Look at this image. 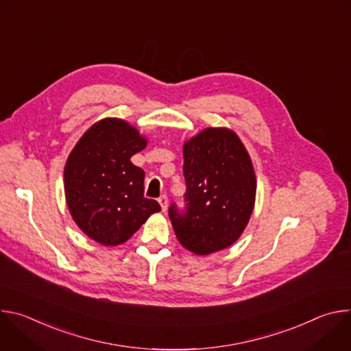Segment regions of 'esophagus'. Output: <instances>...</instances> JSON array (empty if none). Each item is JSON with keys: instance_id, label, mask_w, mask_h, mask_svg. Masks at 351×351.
Wrapping results in <instances>:
<instances>
[{"instance_id": "34e87169", "label": "esophagus", "mask_w": 351, "mask_h": 351, "mask_svg": "<svg viewBox=\"0 0 351 351\" xmlns=\"http://www.w3.org/2000/svg\"><path fill=\"white\" fill-rule=\"evenodd\" d=\"M158 203H160L162 211L165 213V211H167V207H168V197H167L165 194H162V195L158 198Z\"/></svg>"}]
</instances>
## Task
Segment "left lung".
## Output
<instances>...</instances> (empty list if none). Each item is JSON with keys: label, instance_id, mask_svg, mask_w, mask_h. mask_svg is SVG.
Masks as SVG:
<instances>
[{"label": "left lung", "instance_id": "left-lung-1", "mask_svg": "<svg viewBox=\"0 0 351 351\" xmlns=\"http://www.w3.org/2000/svg\"><path fill=\"white\" fill-rule=\"evenodd\" d=\"M184 210L173 203L169 218L178 240L198 256L232 245L256 202V175L245 147L226 128H208L183 145Z\"/></svg>", "mask_w": 351, "mask_h": 351}]
</instances>
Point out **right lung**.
I'll return each instance as SVG.
<instances>
[{"mask_svg": "<svg viewBox=\"0 0 351 351\" xmlns=\"http://www.w3.org/2000/svg\"><path fill=\"white\" fill-rule=\"evenodd\" d=\"M145 145L136 128L106 118L69 154L64 171L66 204L76 225L94 241L122 244L161 211L156 199L144 197V171L130 161Z\"/></svg>", "mask_w": 351, "mask_h": 351, "instance_id": "obj_1", "label": "right lung"}]
</instances>
